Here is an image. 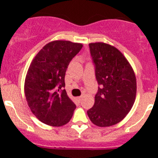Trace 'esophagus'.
Wrapping results in <instances>:
<instances>
[{
    "label": "esophagus",
    "mask_w": 158,
    "mask_h": 158,
    "mask_svg": "<svg viewBox=\"0 0 158 158\" xmlns=\"http://www.w3.org/2000/svg\"><path fill=\"white\" fill-rule=\"evenodd\" d=\"M81 98H82V96H78V97H77V100L78 101L80 102L81 100Z\"/></svg>",
    "instance_id": "1"
}]
</instances>
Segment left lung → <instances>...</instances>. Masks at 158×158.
<instances>
[{
  "mask_svg": "<svg viewBox=\"0 0 158 158\" xmlns=\"http://www.w3.org/2000/svg\"><path fill=\"white\" fill-rule=\"evenodd\" d=\"M96 81L101 87L95 104L87 111L93 124L111 127L122 121L132 108L136 97L135 72L123 54L104 43H89Z\"/></svg>",
  "mask_w": 158,
  "mask_h": 158,
  "instance_id": "1",
  "label": "left lung"
}]
</instances>
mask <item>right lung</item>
Masks as SVG:
<instances>
[{
  "instance_id": "1",
  "label": "right lung",
  "mask_w": 158,
  "mask_h": 158,
  "mask_svg": "<svg viewBox=\"0 0 158 158\" xmlns=\"http://www.w3.org/2000/svg\"><path fill=\"white\" fill-rule=\"evenodd\" d=\"M81 43L55 40L47 43L32 60L24 82V93L31 112L43 123L63 126L71 119L76 105L65 87L69 62Z\"/></svg>"
}]
</instances>
